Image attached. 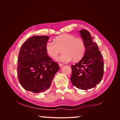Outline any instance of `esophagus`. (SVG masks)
<instances>
[{"mask_svg":"<svg viewBox=\"0 0 120 120\" xmlns=\"http://www.w3.org/2000/svg\"><path fill=\"white\" fill-rule=\"evenodd\" d=\"M59 67H60V68H61V67H62L64 66V64H59Z\"/></svg>","mask_w":120,"mask_h":120,"instance_id":"1","label":"esophagus"}]
</instances>
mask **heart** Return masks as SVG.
Returning a JSON list of instances; mask_svg holds the SVG:
<instances>
[{"label":"heart","mask_w":120,"mask_h":120,"mask_svg":"<svg viewBox=\"0 0 120 120\" xmlns=\"http://www.w3.org/2000/svg\"><path fill=\"white\" fill-rule=\"evenodd\" d=\"M54 42L49 41L45 45L46 52L52 58H56L62 49V53L57 61L64 63L70 62L74 59L77 60L82 57L85 52V45L81 39L77 38L70 34L58 36Z\"/></svg>","instance_id":"1"}]
</instances>
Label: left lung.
<instances>
[{
	"instance_id": "left-lung-1",
	"label": "left lung",
	"mask_w": 120,
	"mask_h": 120,
	"mask_svg": "<svg viewBox=\"0 0 120 120\" xmlns=\"http://www.w3.org/2000/svg\"><path fill=\"white\" fill-rule=\"evenodd\" d=\"M84 42L86 51L82 59L71 66V81L79 89L88 90L95 88L101 81L104 74V60L98 45L94 41L90 32L79 31Z\"/></svg>"
}]
</instances>
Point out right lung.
Listing matches in <instances>:
<instances>
[{"instance_id":"right-lung-1","label":"right lung","mask_w":120,"mask_h":120,"mask_svg":"<svg viewBox=\"0 0 120 120\" xmlns=\"http://www.w3.org/2000/svg\"><path fill=\"white\" fill-rule=\"evenodd\" d=\"M49 38L46 35L33 36L27 39L20 49L18 79L27 91L34 93L46 91L60 70L58 64L47 55L45 45Z\"/></svg>"}]
</instances>
